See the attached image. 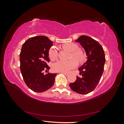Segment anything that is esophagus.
Here are the masks:
<instances>
[{"instance_id":"obj_1","label":"esophagus","mask_w":124,"mask_h":124,"mask_svg":"<svg viewBox=\"0 0 124 124\" xmlns=\"http://www.w3.org/2000/svg\"><path fill=\"white\" fill-rule=\"evenodd\" d=\"M60 73H62V74H63L64 75H66V76H68V75H69L68 73H65V72H60Z\"/></svg>"}]
</instances>
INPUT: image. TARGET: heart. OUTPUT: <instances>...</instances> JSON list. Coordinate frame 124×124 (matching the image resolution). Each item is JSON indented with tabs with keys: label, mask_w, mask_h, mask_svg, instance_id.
<instances>
[{
	"label": "heart",
	"mask_w": 124,
	"mask_h": 124,
	"mask_svg": "<svg viewBox=\"0 0 124 124\" xmlns=\"http://www.w3.org/2000/svg\"><path fill=\"white\" fill-rule=\"evenodd\" d=\"M62 47L63 49L72 52L70 57L72 59L68 61H63L60 60L54 63L52 65V70L54 72L68 73L77 66L78 63L75 60L76 59L78 61L82 62L85 60V56L82 52L77 50L78 49V46L74 43H66L62 45ZM49 55L50 58L51 60L56 59L57 56V51L55 47H52L50 49ZM72 58H75L76 59H72Z\"/></svg>",
	"instance_id": "heart-1"
}]
</instances>
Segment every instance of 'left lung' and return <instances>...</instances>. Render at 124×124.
<instances>
[{
    "instance_id": "1",
    "label": "left lung",
    "mask_w": 124,
    "mask_h": 124,
    "mask_svg": "<svg viewBox=\"0 0 124 124\" xmlns=\"http://www.w3.org/2000/svg\"><path fill=\"white\" fill-rule=\"evenodd\" d=\"M75 41L84 49L87 61L78 69L82 77L77 76L70 86L77 93L85 95L93 91L101 78L106 62L104 51L100 43L90 37L81 35Z\"/></svg>"
}]
</instances>
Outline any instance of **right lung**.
<instances>
[{
    "instance_id": "1",
    "label": "right lung",
    "mask_w": 124,
    "mask_h": 124,
    "mask_svg": "<svg viewBox=\"0 0 124 124\" xmlns=\"http://www.w3.org/2000/svg\"><path fill=\"white\" fill-rule=\"evenodd\" d=\"M52 45L53 42L43 35L31 38L22 45L20 54L21 72L27 86L34 92H44L54 84L56 74L43 73L50 69L47 63Z\"/></svg>"
}]
</instances>
